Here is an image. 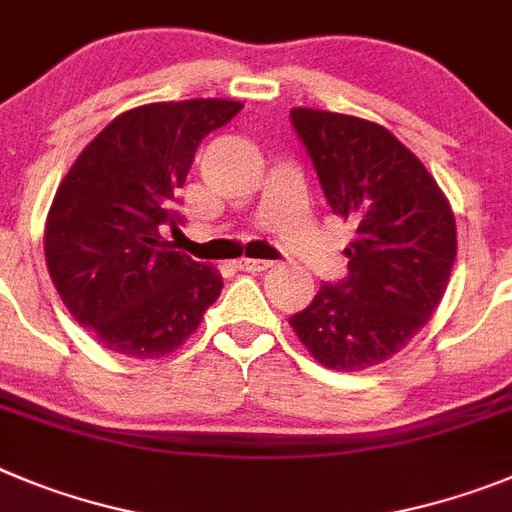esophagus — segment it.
<instances>
[{"label": "esophagus", "instance_id": "34e87169", "mask_svg": "<svg viewBox=\"0 0 512 512\" xmlns=\"http://www.w3.org/2000/svg\"><path fill=\"white\" fill-rule=\"evenodd\" d=\"M237 268L242 270V273H265V270L273 268V262H268V260H247V257H242V260L237 262Z\"/></svg>", "mask_w": 512, "mask_h": 512}]
</instances>
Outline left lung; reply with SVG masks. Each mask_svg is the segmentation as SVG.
<instances>
[{
	"label": "left lung",
	"mask_w": 512,
	"mask_h": 512,
	"mask_svg": "<svg viewBox=\"0 0 512 512\" xmlns=\"http://www.w3.org/2000/svg\"><path fill=\"white\" fill-rule=\"evenodd\" d=\"M332 213L353 221L348 281L317 291L288 324L332 371H363L430 322L456 260V219L435 177L381 123L293 108Z\"/></svg>",
	"instance_id": "left-lung-1"
}]
</instances>
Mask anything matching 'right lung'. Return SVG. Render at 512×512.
I'll return each instance as SVG.
<instances>
[{
  "label": "right lung",
  "mask_w": 512,
  "mask_h": 512,
  "mask_svg": "<svg viewBox=\"0 0 512 512\" xmlns=\"http://www.w3.org/2000/svg\"><path fill=\"white\" fill-rule=\"evenodd\" d=\"M242 102H149L97 133L56 188L46 216L48 275L69 314L102 348L157 361L188 340L219 299V270L162 237L180 219L177 190L195 149Z\"/></svg>",
  "instance_id": "add662e5"
}]
</instances>
